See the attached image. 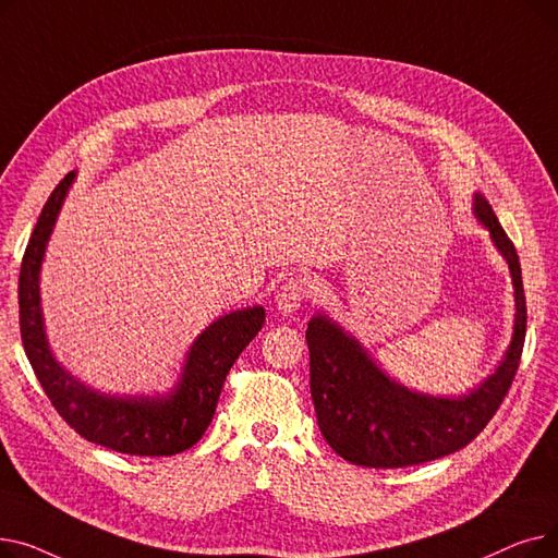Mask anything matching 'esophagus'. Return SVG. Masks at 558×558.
<instances>
[{"mask_svg":"<svg viewBox=\"0 0 558 558\" xmlns=\"http://www.w3.org/2000/svg\"><path fill=\"white\" fill-rule=\"evenodd\" d=\"M307 299H310V284L301 276L284 280L276 294V303L280 312H296Z\"/></svg>","mask_w":558,"mask_h":558,"instance_id":"obj_1","label":"esophagus"}]
</instances>
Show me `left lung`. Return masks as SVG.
<instances>
[{
	"label": "left lung",
	"mask_w": 558,
	"mask_h": 558,
	"mask_svg": "<svg viewBox=\"0 0 558 558\" xmlns=\"http://www.w3.org/2000/svg\"><path fill=\"white\" fill-rule=\"evenodd\" d=\"M475 215L507 257L515 287V328L507 357L475 393L432 398L409 391L379 371L362 345L332 320L320 314L310 320L305 339L316 421L330 448L345 461L404 468L452 454L488 425L509 393L526 330L520 262L486 198H475Z\"/></svg>",
	"instance_id": "8db88e82"
}]
</instances>
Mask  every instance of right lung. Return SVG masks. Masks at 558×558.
<instances>
[{
  "instance_id": "1",
  "label": "right lung",
  "mask_w": 558,
  "mask_h": 558,
  "mask_svg": "<svg viewBox=\"0 0 558 558\" xmlns=\"http://www.w3.org/2000/svg\"><path fill=\"white\" fill-rule=\"evenodd\" d=\"M74 175L70 171L47 198L22 257L17 303L24 353L58 416L85 441L135 457L179 454L208 429L226 375L262 330L264 310L251 307L215 320L190 348L181 385L167 398H110L78 385L49 353L38 291L45 246Z\"/></svg>"
}]
</instances>
